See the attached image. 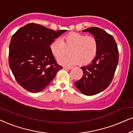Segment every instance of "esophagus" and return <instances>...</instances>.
I'll return each instance as SVG.
<instances>
[{
    "mask_svg": "<svg viewBox=\"0 0 133 133\" xmlns=\"http://www.w3.org/2000/svg\"><path fill=\"white\" fill-rule=\"evenodd\" d=\"M63 68L65 69H69V70H70V69H72V67H67V66H64L63 67Z\"/></svg>",
    "mask_w": 133,
    "mask_h": 133,
    "instance_id": "34e87169",
    "label": "esophagus"
}]
</instances>
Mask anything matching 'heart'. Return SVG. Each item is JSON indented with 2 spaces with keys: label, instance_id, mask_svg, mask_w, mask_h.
Instances as JSON below:
<instances>
[{
  "label": "heart",
  "instance_id": "heart-1",
  "mask_svg": "<svg viewBox=\"0 0 133 133\" xmlns=\"http://www.w3.org/2000/svg\"><path fill=\"white\" fill-rule=\"evenodd\" d=\"M69 50V55L62 57ZM51 53L62 65H74L79 63L84 66L92 61L98 53V43L92 36L77 32H70L57 39L50 44Z\"/></svg>",
  "mask_w": 133,
  "mask_h": 133
}]
</instances>
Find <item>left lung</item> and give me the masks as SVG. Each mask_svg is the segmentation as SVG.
<instances>
[{
  "mask_svg": "<svg viewBox=\"0 0 133 133\" xmlns=\"http://www.w3.org/2000/svg\"><path fill=\"white\" fill-rule=\"evenodd\" d=\"M93 35L98 43L96 57L81 67L83 76L75 85L84 95L92 96L107 89L112 81L118 64L119 52L113 37L96 27L84 29Z\"/></svg>",
  "mask_w": 133,
  "mask_h": 133,
  "instance_id": "1",
  "label": "left lung"
}]
</instances>
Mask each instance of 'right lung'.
Masks as SVG:
<instances>
[{
    "label": "right lung",
    "mask_w": 133,
    "mask_h": 133,
    "mask_svg": "<svg viewBox=\"0 0 133 133\" xmlns=\"http://www.w3.org/2000/svg\"><path fill=\"white\" fill-rule=\"evenodd\" d=\"M66 31H54L38 24L29 23L12 35L9 65L22 87L32 93L42 91L63 68L50 52V44Z\"/></svg>",
    "instance_id": "1"
}]
</instances>
